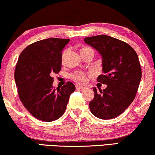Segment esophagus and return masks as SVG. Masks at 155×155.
<instances>
[{"label": "esophagus", "mask_w": 155, "mask_h": 155, "mask_svg": "<svg viewBox=\"0 0 155 155\" xmlns=\"http://www.w3.org/2000/svg\"><path fill=\"white\" fill-rule=\"evenodd\" d=\"M75 87H76V88H77V89H82V90H83V89H84L85 88H86V87H82V86H81V85H80V84H76Z\"/></svg>", "instance_id": "34e87169"}]
</instances>
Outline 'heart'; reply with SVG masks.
Masks as SVG:
<instances>
[{
	"mask_svg": "<svg viewBox=\"0 0 155 155\" xmlns=\"http://www.w3.org/2000/svg\"><path fill=\"white\" fill-rule=\"evenodd\" d=\"M87 49H90V48H84L83 49H82V50H87ZM64 56H63V58H64ZM72 78L74 80H75L76 82H80V83H85L87 82V80L86 75L82 72H78V73H74L72 75Z\"/></svg>",
	"mask_w": 155,
	"mask_h": 155,
	"instance_id": "b5f03b06",
	"label": "heart"
}]
</instances>
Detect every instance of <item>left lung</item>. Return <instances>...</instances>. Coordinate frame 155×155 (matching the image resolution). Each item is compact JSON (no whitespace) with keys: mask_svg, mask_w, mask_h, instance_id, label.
I'll return each instance as SVG.
<instances>
[{"mask_svg":"<svg viewBox=\"0 0 155 155\" xmlns=\"http://www.w3.org/2000/svg\"><path fill=\"white\" fill-rule=\"evenodd\" d=\"M84 41L101 55L104 74L97 80L107 85L100 93L94 87L89 108L98 118H115L129 106L137 93L142 76L137 54L127 42L106 35L87 37Z\"/></svg>","mask_w":155,"mask_h":155,"instance_id":"1","label":"left lung"}]
</instances>
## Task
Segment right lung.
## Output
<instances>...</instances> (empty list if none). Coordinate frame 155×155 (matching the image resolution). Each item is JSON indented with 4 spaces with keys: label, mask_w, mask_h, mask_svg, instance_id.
<instances>
[{
    "label": "right lung",
    "mask_w": 155,
    "mask_h": 155,
    "mask_svg": "<svg viewBox=\"0 0 155 155\" xmlns=\"http://www.w3.org/2000/svg\"><path fill=\"white\" fill-rule=\"evenodd\" d=\"M69 41L48 38L33 42L21 51L17 63L15 80L20 101L31 115L44 122L61 117L75 91L71 82L57 91L52 86V75L61 71L62 50Z\"/></svg>",
    "instance_id": "obj_1"
}]
</instances>
